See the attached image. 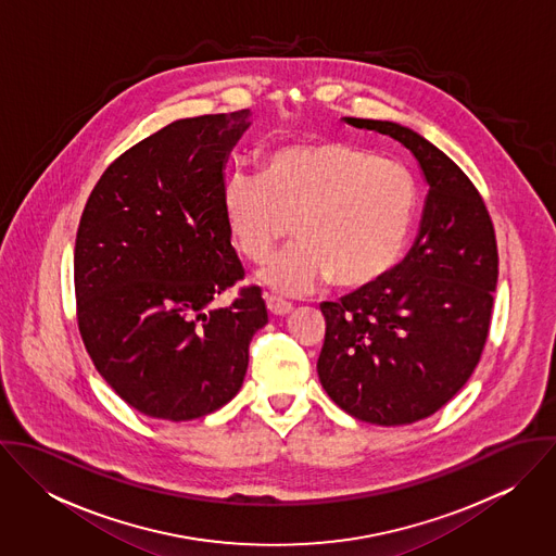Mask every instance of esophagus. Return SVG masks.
Masks as SVG:
<instances>
[{
  "instance_id": "34e87169",
  "label": "esophagus",
  "mask_w": 556,
  "mask_h": 556,
  "mask_svg": "<svg viewBox=\"0 0 556 556\" xmlns=\"http://www.w3.org/2000/svg\"><path fill=\"white\" fill-rule=\"evenodd\" d=\"M265 304L271 315H289L293 311V304L282 300L280 295H265Z\"/></svg>"
}]
</instances>
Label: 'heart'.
<instances>
[{"mask_svg": "<svg viewBox=\"0 0 556 556\" xmlns=\"http://www.w3.org/2000/svg\"><path fill=\"white\" fill-rule=\"evenodd\" d=\"M417 205L410 168L340 139L274 150L261 173L233 170L223 184L227 223L248 261L265 263L293 225L300 239L263 280L295 293L327 278L342 289L379 280L394 267Z\"/></svg>", "mask_w": 556, "mask_h": 556, "instance_id": "b5f03b06", "label": "heart"}]
</instances>
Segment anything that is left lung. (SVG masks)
Listing matches in <instances>:
<instances>
[{"label": "left lung", "instance_id": "obj_1", "mask_svg": "<svg viewBox=\"0 0 556 556\" xmlns=\"http://www.w3.org/2000/svg\"><path fill=\"white\" fill-rule=\"evenodd\" d=\"M346 122L410 150L430 190L419 236L396 267L320 304L318 379L355 419L404 426L437 413L476 370L498 278L496 236L473 181L439 148L394 122Z\"/></svg>", "mask_w": 556, "mask_h": 556}]
</instances>
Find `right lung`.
Returning a JSON list of instances; mask_svg holds the SVG:
<instances>
[{
	"label": "right lung",
	"mask_w": 556,
	"mask_h": 556,
	"mask_svg": "<svg viewBox=\"0 0 556 556\" xmlns=\"http://www.w3.org/2000/svg\"><path fill=\"white\" fill-rule=\"evenodd\" d=\"M250 111L164 126L113 160L75 243L83 344L100 377L143 415L190 421L236 396L267 323L261 287L214 298L245 271L223 207V166Z\"/></svg>",
	"instance_id": "1"
}]
</instances>
